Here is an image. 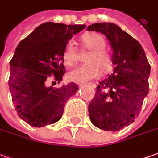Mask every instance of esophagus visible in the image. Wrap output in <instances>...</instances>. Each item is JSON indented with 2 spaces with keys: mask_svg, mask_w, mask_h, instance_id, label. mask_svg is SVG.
I'll return each mask as SVG.
<instances>
[{
  "mask_svg": "<svg viewBox=\"0 0 158 158\" xmlns=\"http://www.w3.org/2000/svg\"><path fill=\"white\" fill-rule=\"evenodd\" d=\"M88 85H93V86H95V84H94V83H89Z\"/></svg>",
  "mask_w": 158,
  "mask_h": 158,
  "instance_id": "obj_1",
  "label": "esophagus"
}]
</instances>
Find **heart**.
Segmentation results:
<instances>
[{"label": "heart", "mask_w": 158, "mask_h": 158, "mask_svg": "<svg viewBox=\"0 0 158 158\" xmlns=\"http://www.w3.org/2000/svg\"><path fill=\"white\" fill-rule=\"evenodd\" d=\"M81 41L85 48L90 50L91 53L85 57L86 64L79 65L68 73L69 79L76 83H84L90 79H96L100 76L101 70L103 73H106L113 67V59L105 51L106 42L101 35H85ZM77 59V48L73 42H68L63 52V61L66 65L71 66L76 63Z\"/></svg>", "instance_id": "heart-1"}]
</instances>
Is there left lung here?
I'll return each instance as SVG.
<instances>
[{
    "label": "left lung",
    "instance_id": "8db88e82",
    "mask_svg": "<svg viewBox=\"0 0 158 158\" xmlns=\"http://www.w3.org/2000/svg\"><path fill=\"white\" fill-rule=\"evenodd\" d=\"M109 41L114 71L100 82L88 106L92 123L102 130L119 131L134 123L149 93L150 65L140 43L112 23L89 25ZM106 88V92L103 88Z\"/></svg>",
    "mask_w": 158,
    "mask_h": 158
}]
</instances>
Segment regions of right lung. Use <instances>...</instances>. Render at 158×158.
Listing matches in <instances>:
<instances>
[{"label": "right lung", "mask_w": 158, "mask_h": 158, "mask_svg": "<svg viewBox=\"0 0 158 158\" xmlns=\"http://www.w3.org/2000/svg\"><path fill=\"white\" fill-rule=\"evenodd\" d=\"M85 27L44 23L16 47L9 63L8 87L18 116L30 126L41 128L57 123L65 103L79 90L73 82L53 88L47 86V81L52 75L57 83L62 81L64 47Z\"/></svg>", "instance_id": "right-lung-1"}]
</instances>
